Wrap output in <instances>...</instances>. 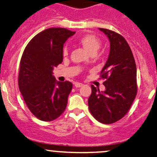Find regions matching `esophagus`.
I'll return each mask as SVG.
<instances>
[{"label":"esophagus","instance_id":"esophagus-1","mask_svg":"<svg viewBox=\"0 0 157 157\" xmlns=\"http://www.w3.org/2000/svg\"><path fill=\"white\" fill-rule=\"evenodd\" d=\"M83 84L81 83H74V86L76 87V88H79V87H81L83 86Z\"/></svg>","mask_w":157,"mask_h":157}]
</instances>
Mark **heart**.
<instances>
[{
  "label": "heart",
  "mask_w": 157,
  "mask_h": 157,
  "mask_svg": "<svg viewBox=\"0 0 157 157\" xmlns=\"http://www.w3.org/2000/svg\"><path fill=\"white\" fill-rule=\"evenodd\" d=\"M78 42L90 54L96 53L101 47L100 40L93 34H85L82 36L79 39ZM63 53L65 56L67 54V49L66 47L64 49Z\"/></svg>",
  "instance_id": "b5f03b06"
}]
</instances>
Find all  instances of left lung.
<instances>
[{"instance_id": "1", "label": "left lung", "mask_w": 157, "mask_h": 157, "mask_svg": "<svg viewBox=\"0 0 157 157\" xmlns=\"http://www.w3.org/2000/svg\"><path fill=\"white\" fill-rule=\"evenodd\" d=\"M110 41V52L101 71L105 91L93 85L88 99L89 109L100 123L110 124L122 119L137 94V69L131 49L123 36L108 29H99Z\"/></svg>"}]
</instances>
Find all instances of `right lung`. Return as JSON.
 <instances>
[{
	"label": "right lung",
	"mask_w": 157,
	"mask_h": 157,
	"mask_svg": "<svg viewBox=\"0 0 157 157\" xmlns=\"http://www.w3.org/2000/svg\"><path fill=\"white\" fill-rule=\"evenodd\" d=\"M74 34L62 28L46 29L31 40L22 54L19 90L31 113L43 121L56 120L67 106L72 83L56 81L52 70L62 62L64 44Z\"/></svg>",
	"instance_id": "1"
}]
</instances>
